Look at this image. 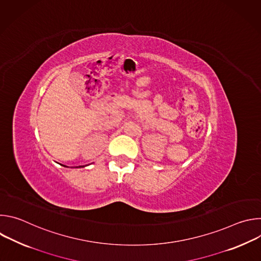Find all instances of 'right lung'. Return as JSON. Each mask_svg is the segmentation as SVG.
Masks as SVG:
<instances>
[{
  "label": "right lung",
  "instance_id": "right-lung-1",
  "mask_svg": "<svg viewBox=\"0 0 261 261\" xmlns=\"http://www.w3.org/2000/svg\"><path fill=\"white\" fill-rule=\"evenodd\" d=\"M65 166V165H64ZM65 167H67V166H65ZM80 167H83V166H80Z\"/></svg>",
  "mask_w": 261,
  "mask_h": 261
}]
</instances>
